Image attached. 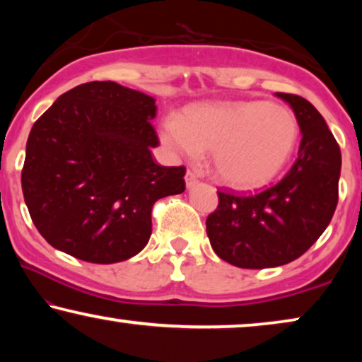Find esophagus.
<instances>
[{"instance_id":"34e87169","label":"esophagus","mask_w":362,"mask_h":362,"mask_svg":"<svg viewBox=\"0 0 362 362\" xmlns=\"http://www.w3.org/2000/svg\"><path fill=\"white\" fill-rule=\"evenodd\" d=\"M185 180H186V187H187V189H191V187L197 182V176L192 171H187Z\"/></svg>"}]
</instances>
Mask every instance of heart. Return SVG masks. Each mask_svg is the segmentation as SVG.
<instances>
[{"instance_id":"1","label":"heart","mask_w":362,"mask_h":362,"mask_svg":"<svg viewBox=\"0 0 362 362\" xmlns=\"http://www.w3.org/2000/svg\"><path fill=\"white\" fill-rule=\"evenodd\" d=\"M300 127L290 108L264 100L187 108L161 123V141L176 156L212 150L217 180L235 189H257L280 175L293 155Z\"/></svg>"}]
</instances>
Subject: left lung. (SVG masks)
I'll return each instance as SVG.
<instances>
[{
  "label": "left lung",
  "instance_id": "8db88e82",
  "mask_svg": "<svg viewBox=\"0 0 362 362\" xmlns=\"http://www.w3.org/2000/svg\"><path fill=\"white\" fill-rule=\"evenodd\" d=\"M295 112L301 143L284 180L257 194L217 191L206 219L212 249L240 269L290 264L318 240L338 204L341 150L325 118L303 97L276 92Z\"/></svg>",
  "mask_w": 362,
  "mask_h": 362
}]
</instances>
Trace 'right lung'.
Listing matches in <instances>:
<instances>
[{"label": "right lung", "instance_id": "right-lung-1", "mask_svg": "<svg viewBox=\"0 0 362 362\" xmlns=\"http://www.w3.org/2000/svg\"><path fill=\"white\" fill-rule=\"evenodd\" d=\"M155 98L120 83L62 93L29 133L21 186L31 219L54 249L92 264L136 255L158 199L186 189L185 166H160Z\"/></svg>", "mask_w": 362, "mask_h": 362}]
</instances>
